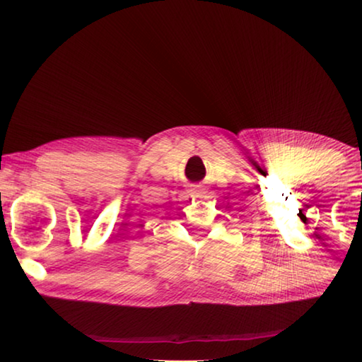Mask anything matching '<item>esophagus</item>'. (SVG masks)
<instances>
[{"label":"esophagus","instance_id":"34e87169","mask_svg":"<svg viewBox=\"0 0 362 362\" xmlns=\"http://www.w3.org/2000/svg\"><path fill=\"white\" fill-rule=\"evenodd\" d=\"M202 191H204V189H202L201 186H192L189 189L191 194H202Z\"/></svg>","mask_w":362,"mask_h":362}]
</instances>
